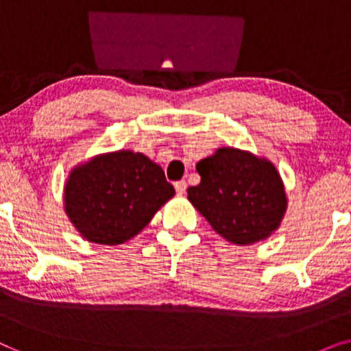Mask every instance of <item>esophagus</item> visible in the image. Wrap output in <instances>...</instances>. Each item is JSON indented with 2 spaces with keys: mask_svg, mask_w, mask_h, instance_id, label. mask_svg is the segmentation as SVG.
Here are the masks:
<instances>
[{
  "mask_svg": "<svg viewBox=\"0 0 351 351\" xmlns=\"http://www.w3.org/2000/svg\"><path fill=\"white\" fill-rule=\"evenodd\" d=\"M174 186H176V191H177V193H179V195H184L185 191H186V182H185V180L176 182Z\"/></svg>",
  "mask_w": 351,
  "mask_h": 351,
  "instance_id": "1",
  "label": "esophagus"
}]
</instances>
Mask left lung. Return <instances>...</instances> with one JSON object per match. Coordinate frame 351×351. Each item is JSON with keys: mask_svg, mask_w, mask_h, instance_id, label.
<instances>
[{"mask_svg": "<svg viewBox=\"0 0 351 351\" xmlns=\"http://www.w3.org/2000/svg\"><path fill=\"white\" fill-rule=\"evenodd\" d=\"M199 185L186 190L190 203L227 241L247 246L278 230L287 209L280 172L267 158L222 147L196 165Z\"/></svg>", "mask_w": 351, "mask_h": 351, "instance_id": "left-lung-1", "label": "left lung"}]
</instances>
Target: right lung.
<instances>
[{
	"label": "right lung",
	"instance_id": "obj_1",
	"mask_svg": "<svg viewBox=\"0 0 351 351\" xmlns=\"http://www.w3.org/2000/svg\"><path fill=\"white\" fill-rule=\"evenodd\" d=\"M176 195L165 172L143 153H104L70 171L64 208L81 237L114 246L136 237Z\"/></svg>",
	"mask_w": 351,
	"mask_h": 351
}]
</instances>
